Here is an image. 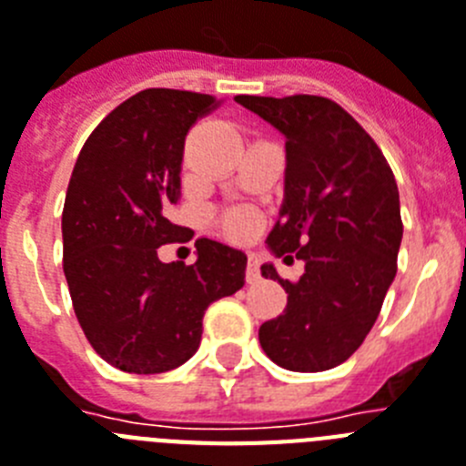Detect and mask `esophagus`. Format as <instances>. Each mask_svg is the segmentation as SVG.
Listing matches in <instances>:
<instances>
[{"instance_id": "1", "label": "esophagus", "mask_w": 466, "mask_h": 466, "mask_svg": "<svg viewBox=\"0 0 466 466\" xmlns=\"http://www.w3.org/2000/svg\"><path fill=\"white\" fill-rule=\"evenodd\" d=\"M246 281L258 284L260 281V263H258L256 253H248V263H246Z\"/></svg>"}]
</instances>
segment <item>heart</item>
<instances>
[{
    "label": "heart",
    "instance_id": "obj_1",
    "mask_svg": "<svg viewBox=\"0 0 466 466\" xmlns=\"http://www.w3.org/2000/svg\"><path fill=\"white\" fill-rule=\"evenodd\" d=\"M218 227H220L222 234L232 237V239H244L256 229V218L246 210H232V213L222 215L218 220Z\"/></svg>",
    "mask_w": 466,
    "mask_h": 466
}]
</instances>
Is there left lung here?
Returning <instances> with one entry per match:
<instances>
[{
	"instance_id": "left-lung-1",
	"label": "left lung",
	"mask_w": 466,
	"mask_h": 466,
	"mask_svg": "<svg viewBox=\"0 0 466 466\" xmlns=\"http://www.w3.org/2000/svg\"><path fill=\"white\" fill-rule=\"evenodd\" d=\"M287 139L284 201L268 248L306 263L299 281L260 268L289 293L287 310L260 327L265 355L291 372L346 362L374 327L396 277L402 241L396 177L350 113L324 96H234Z\"/></svg>"
}]
</instances>
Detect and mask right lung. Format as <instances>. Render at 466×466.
<instances>
[{
  "label": "right lung",
  "mask_w": 466,
  "mask_h": 466,
  "mask_svg": "<svg viewBox=\"0 0 466 466\" xmlns=\"http://www.w3.org/2000/svg\"><path fill=\"white\" fill-rule=\"evenodd\" d=\"M215 96L144 89L96 125L66 191L64 272L87 341L108 365L158 374L198 350L213 300L244 287L246 253L197 239V263H160L182 241L167 220L179 201L185 137Z\"/></svg>",
  "instance_id": "right-lung-1"
}]
</instances>
